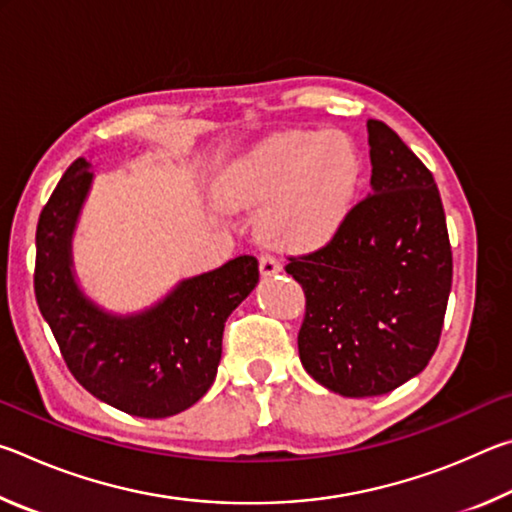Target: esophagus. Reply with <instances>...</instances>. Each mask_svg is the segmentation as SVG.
Listing matches in <instances>:
<instances>
[{
	"instance_id": "34e87169",
	"label": "esophagus",
	"mask_w": 512,
	"mask_h": 512,
	"mask_svg": "<svg viewBox=\"0 0 512 512\" xmlns=\"http://www.w3.org/2000/svg\"><path fill=\"white\" fill-rule=\"evenodd\" d=\"M280 271H282V266L275 257H271V255L259 257V273H262V277H271V275H277Z\"/></svg>"
}]
</instances>
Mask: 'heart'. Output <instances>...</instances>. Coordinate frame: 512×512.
Returning a JSON list of instances; mask_svg holds the SVG:
<instances>
[{
	"label": "heart",
	"mask_w": 512,
	"mask_h": 512,
	"mask_svg": "<svg viewBox=\"0 0 512 512\" xmlns=\"http://www.w3.org/2000/svg\"><path fill=\"white\" fill-rule=\"evenodd\" d=\"M361 155L341 131H291L268 137L232 164L221 180L230 210L269 205L262 235L282 250L327 246L357 201Z\"/></svg>",
	"instance_id": "heart-1"
}]
</instances>
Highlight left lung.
Here are the masks:
<instances>
[{
	"mask_svg": "<svg viewBox=\"0 0 512 512\" xmlns=\"http://www.w3.org/2000/svg\"><path fill=\"white\" fill-rule=\"evenodd\" d=\"M370 192L325 248L291 259L307 296L298 352L343 397L386 395L427 368L452 291L438 187L393 128L368 119Z\"/></svg>",
	"mask_w": 512,
	"mask_h": 512,
	"instance_id": "left-lung-1",
	"label": "left lung"
}]
</instances>
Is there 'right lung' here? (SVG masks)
<instances>
[{
    "mask_svg": "<svg viewBox=\"0 0 512 512\" xmlns=\"http://www.w3.org/2000/svg\"><path fill=\"white\" fill-rule=\"evenodd\" d=\"M90 169L85 158L76 160L40 214L33 277L40 314L85 391L135 418H169L214 384L225 320L257 287V259L239 255L183 277L144 309L103 307L74 266V235L94 183Z\"/></svg>",
    "mask_w": 512,
    "mask_h": 512,
    "instance_id": "right-lung-1",
    "label": "right lung"
}]
</instances>
